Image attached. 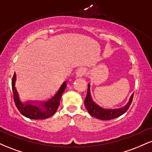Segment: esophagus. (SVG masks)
Instances as JSON below:
<instances>
[{
    "label": "esophagus",
    "mask_w": 152,
    "mask_h": 152,
    "mask_svg": "<svg viewBox=\"0 0 152 152\" xmlns=\"http://www.w3.org/2000/svg\"><path fill=\"white\" fill-rule=\"evenodd\" d=\"M86 70L83 68H80L79 69H78V71H76V76L77 77H81L83 75L86 74Z\"/></svg>",
    "instance_id": "1"
}]
</instances>
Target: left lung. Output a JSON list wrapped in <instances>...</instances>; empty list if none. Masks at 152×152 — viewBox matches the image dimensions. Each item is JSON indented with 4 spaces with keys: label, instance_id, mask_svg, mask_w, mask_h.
<instances>
[{
    "label": "left lung",
    "instance_id": "left-lung-1",
    "mask_svg": "<svg viewBox=\"0 0 152 152\" xmlns=\"http://www.w3.org/2000/svg\"><path fill=\"white\" fill-rule=\"evenodd\" d=\"M133 96L134 94L130 97L129 101L124 106V107L116 109H104L97 105L93 101L90 94V84H88V90H87L86 97L84 100V105L91 116L101 120H111L121 116L126 112L132 104Z\"/></svg>",
    "mask_w": 152,
    "mask_h": 152
}]
</instances>
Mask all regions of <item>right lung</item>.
I'll list each match as a JSON object with an SVG mask.
<instances>
[{
    "instance_id": "right-lung-1",
    "label": "right lung",
    "mask_w": 152,
    "mask_h": 152,
    "mask_svg": "<svg viewBox=\"0 0 152 152\" xmlns=\"http://www.w3.org/2000/svg\"><path fill=\"white\" fill-rule=\"evenodd\" d=\"M15 80H16V76L15 73L12 78V90H13L15 104L21 114L31 119H45L50 117L55 114L60 104L62 94L65 91L66 87V82L63 83L58 92L49 100L42 103L36 102V104H34L32 103L35 102H27L26 103L20 102L18 91L15 86Z\"/></svg>"
}]
</instances>
